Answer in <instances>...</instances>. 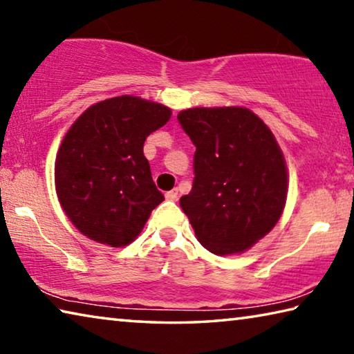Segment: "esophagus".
Returning <instances> with one entry per match:
<instances>
[{"instance_id":"esophagus-1","label":"esophagus","mask_w":354,"mask_h":354,"mask_svg":"<svg viewBox=\"0 0 354 354\" xmlns=\"http://www.w3.org/2000/svg\"><path fill=\"white\" fill-rule=\"evenodd\" d=\"M165 198H167V200H170V201H175V200H178V189H173V190H170V192H167V194H165Z\"/></svg>"}]
</instances>
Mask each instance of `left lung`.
Instances as JSON below:
<instances>
[{"label": "left lung", "mask_w": 354, "mask_h": 354, "mask_svg": "<svg viewBox=\"0 0 354 354\" xmlns=\"http://www.w3.org/2000/svg\"><path fill=\"white\" fill-rule=\"evenodd\" d=\"M178 120L196 147L194 185L179 205L206 250L243 253L284 211V154L270 128L247 107H190Z\"/></svg>", "instance_id": "8db88e82"}]
</instances>
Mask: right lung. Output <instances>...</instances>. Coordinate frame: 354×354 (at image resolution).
I'll use <instances>...</instances> for the list:
<instances>
[{
	"instance_id": "obj_1",
	"label": "right lung",
	"mask_w": 354,
	"mask_h": 354,
	"mask_svg": "<svg viewBox=\"0 0 354 354\" xmlns=\"http://www.w3.org/2000/svg\"><path fill=\"white\" fill-rule=\"evenodd\" d=\"M171 109L133 95L103 100L75 120L57 149V200L77 231L107 247L134 242L164 201L143 143Z\"/></svg>"
}]
</instances>
